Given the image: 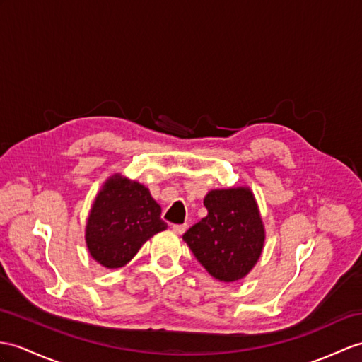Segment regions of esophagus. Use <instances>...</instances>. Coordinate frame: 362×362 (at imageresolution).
<instances>
[{
  "label": "esophagus",
  "instance_id": "1",
  "mask_svg": "<svg viewBox=\"0 0 362 362\" xmlns=\"http://www.w3.org/2000/svg\"><path fill=\"white\" fill-rule=\"evenodd\" d=\"M186 228H187L186 224H173V226H172V230H173L175 233H178V235H182L184 232H186Z\"/></svg>",
  "mask_w": 362,
  "mask_h": 362
}]
</instances>
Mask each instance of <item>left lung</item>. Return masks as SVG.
<instances>
[{
	"instance_id": "obj_1",
	"label": "left lung",
	"mask_w": 362,
	"mask_h": 362,
	"mask_svg": "<svg viewBox=\"0 0 362 362\" xmlns=\"http://www.w3.org/2000/svg\"><path fill=\"white\" fill-rule=\"evenodd\" d=\"M207 216L182 235L195 258L224 283L243 279L258 262L266 230L249 187L215 189L204 198Z\"/></svg>"
}]
</instances>
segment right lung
Returning <instances> with one entry per match:
<instances>
[{"instance_id":"1","label":"right lung","mask_w":362,"mask_h":362,"mask_svg":"<svg viewBox=\"0 0 362 362\" xmlns=\"http://www.w3.org/2000/svg\"><path fill=\"white\" fill-rule=\"evenodd\" d=\"M167 228L161 207L138 181L115 173L96 195L86 224L90 257L105 269H119L147 240Z\"/></svg>"}]
</instances>
